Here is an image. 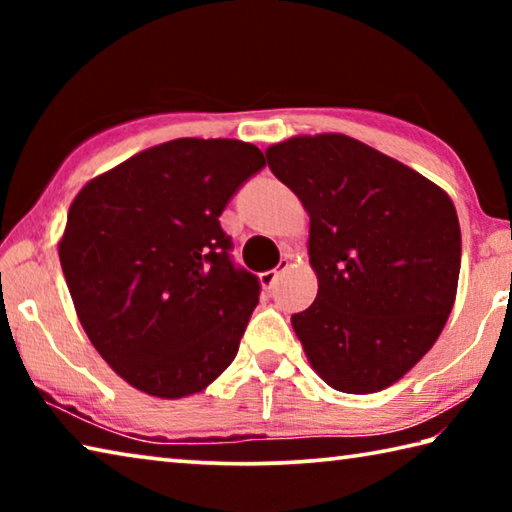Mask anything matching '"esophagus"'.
Segmentation results:
<instances>
[{"label": "esophagus", "instance_id": "esophagus-1", "mask_svg": "<svg viewBox=\"0 0 512 512\" xmlns=\"http://www.w3.org/2000/svg\"><path fill=\"white\" fill-rule=\"evenodd\" d=\"M289 266H291V262L287 257L282 259L280 264H277V268H273V271H264V273H259V284H262L264 289H273V284L277 282V277H280L284 271H289Z\"/></svg>", "mask_w": 512, "mask_h": 512}]
</instances>
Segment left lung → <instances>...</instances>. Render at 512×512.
<instances>
[{"instance_id": "left-lung-1", "label": "left lung", "mask_w": 512, "mask_h": 512, "mask_svg": "<svg viewBox=\"0 0 512 512\" xmlns=\"http://www.w3.org/2000/svg\"><path fill=\"white\" fill-rule=\"evenodd\" d=\"M309 214L311 307L291 325L318 377L341 393L384 391L443 332L461 271L456 207L436 183L341 133L266 149Z\"/></svg>"}]
</instances>
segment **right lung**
I'll list each match as a JSON object with an SVG mask.
<instances>
[{
  "instance_id": "obj_1",
  "label": "right lung",
  "mask_w": 512,
  "mask_h": 512,
  "mask_svg": "<svg viewBox=\"0 0 512 512\" xmlns=\"http://www.w3.org/2000/svg\"><path fill=\"white\" fill-rule=\"evenodd\" d=\"M239 140L180 137L92 178L69 205L58 257L94 348L137 391H205L237 357L259 280L235 268L219 216L264 167Z\"/></svg>"
}]
</instances>
